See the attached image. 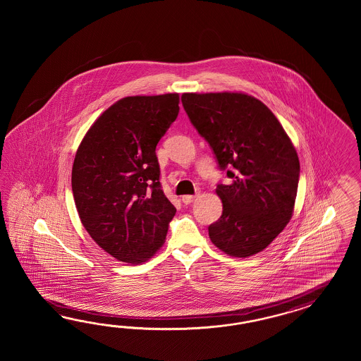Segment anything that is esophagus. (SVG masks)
<instances>
[{"label": "esophagus", "mask_w": 361, "mask_h": 361, "mask_svg": "<svg viewBox=\"0 0 361 361\" xmlns=\"http://www.w3.org/2000/svg\"><path fill=\"white\" fill-rule=\"evenodd\" d=\"M197 197H198V195H195V196H183L181 200H183V202H184V204L188 205V204H192V202L196 200Z\"/></svg>", "instance_id": "34e87169"}]
</instances>
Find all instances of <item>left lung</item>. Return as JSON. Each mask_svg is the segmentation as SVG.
I'll return each mask as SVG.
<instances>
[{
  "label": "left lung",
  "instance_id": "left-lung-1",
  "mask_svg": "<svg viewBox=\"0 0 361 361\" xmlns=\"http://www.w3.org/2000/svg\"><path fill=\"white\" fill-rule=\"evenodd\" d=\"M181 102L230 178L216 189L224 208L209 226L210 240L230 257L262 252L293 217L300 172L295 147L252 95L185 92Z\"/></svg>",
  "mask_w": 361,
  "mask_h": 361
}]
</instances>
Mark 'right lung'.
Returning a JSON list of instances; mask_svg holds the SVG:
<instances>
[{
  "instance_id": "add662e5",
  "label": "right lung",
  "mask_w": 361,
  "mask_h": 361,
  "mask_svg": "<svg viewBox=\"0 0 361 361\" xmlns=\"http://www.w3.org/2000/svg\"><path fill=\"white\" fill-rule=\"evenodd\" d=\"M178 94L127 97L106 109L78 148L71 186L91 238L121 262L164 245L176 208L160 184L156 145L178 115Z\"/></svg>"
}]
</instances>
